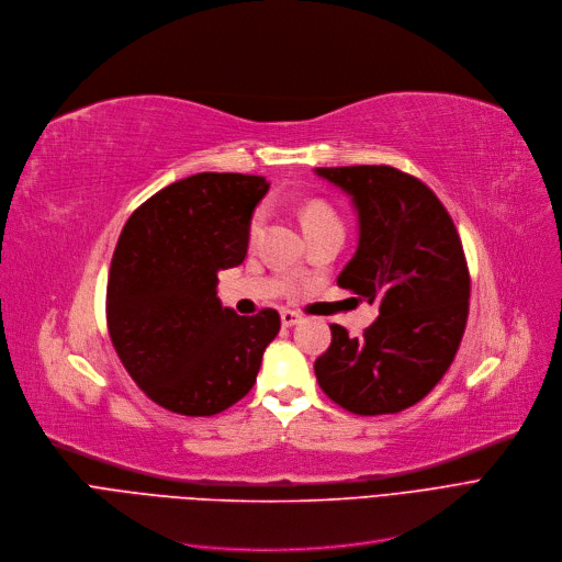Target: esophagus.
<instances>
[{
    "mask_svg": "<svg viewBox=\"0 0 562 562\" xmlns=\"http://www.w3.org/2000/svg\"><path fill=\"white\" fill-rule=\"evenodd\" d=\"M302 319H304V317H302L297 311H288V308L281 311V323H283V327H295V325L302 323Z\"/></svg>",
    "mask_w": 562,
    "mask_h": 562,
    "instance_id": "34e87169",
    "label": "esophagus"
}]
</instances>
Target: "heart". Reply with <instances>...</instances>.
Returning <instances> with one entry per match:
<instances>
[{"mask_svg": "<svg viewBox=\"0 0 562 562\" xmlns=\"http://www.w3.org/2000/svg\"><path fill=\"white\" fill-rule=\"evenodd\" d=\"M300 220H302V228L304 233H317V231H325V228H342L340 220L336 215V210L325 203V201H308L302 212H300ZM265 224V210H256L254 217L249 222V237L256 239L258 233L262 231Z\"/></svg>", "mask_w": 562, "mask_h": 562, "instance_id": "1", "label": "heart"}]
</instances>
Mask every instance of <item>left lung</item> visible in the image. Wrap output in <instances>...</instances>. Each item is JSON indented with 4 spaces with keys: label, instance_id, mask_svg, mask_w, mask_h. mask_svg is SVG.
<instances>
[{
    "label": "left lung",
    "instance_id": "obj_1",
    "mask_svg": "<svg viewBox=\"0 0 562 562\" xmlns=\"http://www.w3.org/2000/svg\"><path fill=\"white\" fill-rule=\"evenodd\" d=\"M350 196L359 245L338 285L378 304V319L350 338L331 325L315 378L359 416L397 414L430 393L458 355L471 279L462 239L443 203L418 178L386 165L315 169Z\"/></svg>",
    "mask_w": 562,
    "mask_h": 562
}]
</instances>
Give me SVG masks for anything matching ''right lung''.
<instances>
[{
  "label": "right lung",
  "mask_w": 562,
  "mask_h": 562,
  "mask_svg": "<svg viewBox=\"0 0 562 562\" xmlns=\"http://www.w3.org/2000/svg\"><path fill=\"white\" fill-rule=\"evenodd\" d=\"M262 176L196 173L132 212L106 281V327L137 386L169 412L212 416L243 400L279 329L274 308L237 315L217 272L247 256Z\"/></svg>",
  "instance_id": "right-lung-1"
}]
</instances>
